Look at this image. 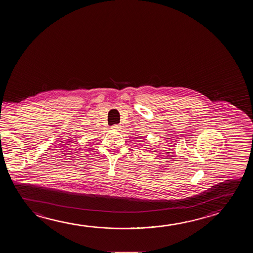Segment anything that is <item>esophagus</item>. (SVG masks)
<instances>
[{"instance_id":"obj_1","label":"esophagus","mask_w":253,"mask_h":253,"mask_svg":"<svg viewBox=\"0 0 253 253\" xmlns=\"http://www.w3.org/2000/svg\"><path fill=\"white\" fill-rule=\"evenodd\" d=\"M111 128H113L114 130H120L121 126H120V125H113Z\"/></svg>"}]
</instances>
